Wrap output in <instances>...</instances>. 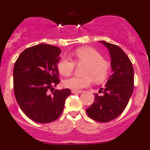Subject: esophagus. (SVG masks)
Instances as JSON below:
<instances>
[{
	"mask_svg": "<svg viewBox=\"0 0 150 150\" xmlns=\"http://www.w3.org/2000/svg\"><path fill=\"white\" fill-rule=\"evenodd\" d=\"M71 92H72V93H78V94H79V93H82V92H83V91H80V90H72V91H71Z\"/></svg>",
	"mask_w": 150,
	"mask_h": 150,
	"instance_id": "34e87169",
	"label": "esophagus"
}]
</instances>
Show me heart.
Here are the masks:
<instances>
[{
  "label": "heart",
  "mask_w": 150,
  "mask_h": 150,
  "mask_svg": "<svg viewBox=\"0 0 150 150\" xmlns=\"http://www.w3.org/2000/svg\"><path fill=\"white\" fill-rule=\"evenodd\" d=\"M75 60L78 64H85L86 66L83 74L85 76H72L64 79L63 86L74 90L81 89L88 86L92 80L102 82L107 77L110 71V64L104 60L101 54L91 47H83L76 50L74 52ZM75 62L67 55L63 56L58 62V69L61 74L69 76L73 73Z\"/></svg>",
  "instance_id": "1"
}]
</instances>
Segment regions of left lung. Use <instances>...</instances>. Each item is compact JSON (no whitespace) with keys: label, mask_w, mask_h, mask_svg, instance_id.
Returning <instances> with one entry per match:
<instances>
[{"label":"left lung","mask_w":150,"mask_h":150,"mask_svg":"<svg viewBox=\"0 0 150 150\" xmlns=\"http://www.w3.org/2000/svg\"><path fill=\"white\" fill-rule=\"evenodd\" d=\"M108 49L112 74L108 78L103 93L95 94V100L86 109L91 119L107 122L117 118L125 109L134 90V69L132 62L120 46L99 41Z\"/></svg>","instance_id":"obj_1"}]
</instances>
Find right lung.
<instances>
[{
  "label": "right lung",
  "instance_id": "right-lung-1",
  "mask_svg": "<svg viewBox=\"0 0 150 150\" xmlns=\"http://www.w3.org/2000/svg\"><path fill=\"white\" fill-rule=\"evenodd\" d=\"M60 49L48 44H38L24 50L13 68V89L22 112L38 123L56 120L62 114L65 100L71 95L69 88L48 90L59 84L57 63Z\"/></svg>",
  "mask_w": 150,
  "mask_h": 150
}]
</instances>
